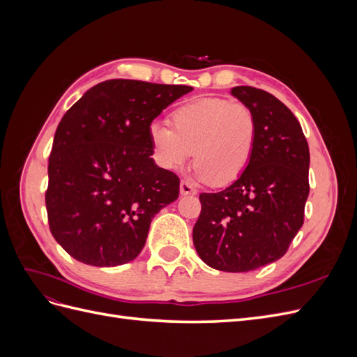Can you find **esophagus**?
Instances as JSON below:
<instances>
[{
    "instance_id": "34e87169",
    "label": "esophagus",
    "mask_w": 357,
    "mask_h": 357,
    "mask_svg": "<svg viewBox=\"0 0 357 357\" xmlns=\"http://www.w3.org/2000/svg\"><path fill=\"white\" fill-rule=\"evenodd\" d=\"M195 193H197V189L193 188L190 183L180 181V195L186 197V195H195Z\"/></svg>"
}]
</instances>
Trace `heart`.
I'll return each mask as SVG.
<instances>
[{"instance_id": "heart-1", "label": "heart", "mask_w": 357, "mask_h": 357, "mask_svg": "<svg viewBox=\"0 0 357 357\" xmlns=\"http://www.w3.org/2000/svg\"><path fill=\"white\" fill-rule=\"evenodd\" d=\"M169 126L153 123L149 139L158 164L178 171L195 152L197 177L214 186L238 180L253 158L257 121L250 107L225 98H199L181 104Z\"/></svg>"}]
</instances>
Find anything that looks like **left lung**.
<instances>
[{
  "label": "left lung",
  "instance_id": "1",
  "mask_svg": "<svg viewBox=\"0 0 357 357\" xmlns=\"http://www.w3.org/2000/svg\"><path fill=\"white\" fill-rule=\"evenodd\" d=\"M231 93L253 110L257 138L244 174L218 193H201L193 244L208 266L247 273L286 255L304 223L310 150L298 119L252 86Z\"/></svg>",
  "mask_w": 357,
  "mask_h": 357
}]
</instances>
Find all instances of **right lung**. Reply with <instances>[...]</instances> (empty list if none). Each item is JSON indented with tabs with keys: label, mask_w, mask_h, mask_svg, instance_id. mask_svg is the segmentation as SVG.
<instances>
[{
	"label": "right lung",
	"mask_w": 357,
	"mask_h": 357,
	"mask_svg": "<svg viewBox=\"0 0 357 357\" xmlns=\"http://www.w3.org/2000/svg\"><path fill=\"white\" fill-rule=\"evenodd\" d=\"M190 91L185 84L105 80L61 119L49 158L46 208L53 238L79 262L134 261L155 214L178 198V177L150 158L149 128Z\"/></svg>",
	"instance_id": "right-lung-1"
}]
</instances>
